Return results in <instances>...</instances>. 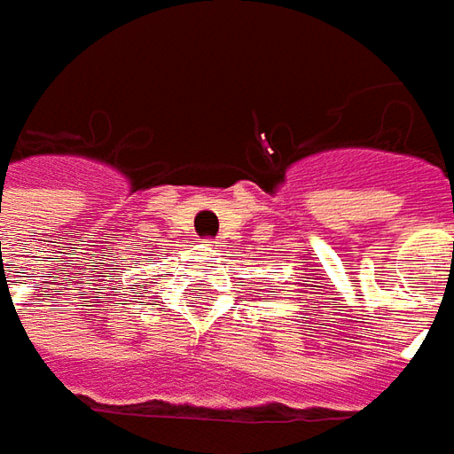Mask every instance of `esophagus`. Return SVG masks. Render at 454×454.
I'll list each match as a JSON object with an SVG mask.
<instances>
[{
	"label": "esophagus",
	"instance_id": "esophagus-1",
	"mask_svg": "<svg viewBox=\"0 0 454 454\" xmlns=\"http://www.w3.org/2000/svg\"><path fill=\"white\" fill-rule=\"evenodd\" d=\"M203 243H206V246H213V243H218V241H215V239H203Z\"/></svg>",
	"mask_w": 454,
	"mask_h": 454
}]
</instances>
